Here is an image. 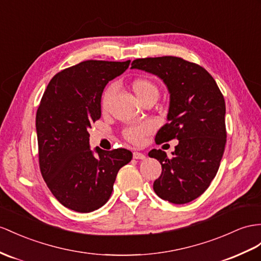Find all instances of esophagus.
<instances>
[{
	"instance_id": "1",
	"label": "esophagus",
	"mask_w": 261,
	"mask_h": 261,
	"mask_svg": "<svg viewBox=\"0 0 261 261\" xmlns=\"http://www.w3.org/2000/svg\"><path fill=\"white\" fill-rule=\"evenodd\" d=\"M133 159L136 160H144L145 155L143 153H140V152H133Z\"/></svg>"
}]
</instances>
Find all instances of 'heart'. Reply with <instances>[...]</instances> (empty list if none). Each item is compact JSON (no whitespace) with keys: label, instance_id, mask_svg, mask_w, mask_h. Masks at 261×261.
<instances>
[{"label":"heart","instance_id":"heart-1","mask_svg":"<svg viewBox=\"0 0 261 261\" xmlns=\"http://www.w3.org/2000/svg\"><path fill=\"white\" fill-rule=\"evenodd\" d=\"M132 89L141 102L148 98H158L159 96L158 86L148 78L136 79L135 82L132 83ZM113 93H115V87L113 86H110L109 88H107V90L105 91L102 100H101V109L103 112L108 111L111 99L113 97ZM150 130H151L150 124H146V123L140 124V125H133L124 130L123 136L129 142L138 144L141 142L142 138Z\"/></svg>","mask_w":261,"mask_h":261}]
</instances>
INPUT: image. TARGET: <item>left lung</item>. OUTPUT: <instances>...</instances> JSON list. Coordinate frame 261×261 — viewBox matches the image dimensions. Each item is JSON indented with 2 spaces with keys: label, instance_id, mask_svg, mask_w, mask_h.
Returning <instances> with one entry per match:
<instances>
[{
  "label": "left lung",
  "instance_id": "8db88e82",
  "mask_svg": "<svg viewBox=\"0 0 261 261\" xmlns=\"http://www.w3.org/2000/svg\"><path fill=\"white\" fill-rule=\"evenodd\" d=\"M131 68L161 78L170 92L168 123L155 142L178 140L172 158L162 150L149 152L162 165L153 190L170 203H190L207 190L219 169L227 137L224 97L208 71L183 58H139Z\"/></svg>",
  "mask_w": 261,
  "mask_h": 261
}]
</instances>
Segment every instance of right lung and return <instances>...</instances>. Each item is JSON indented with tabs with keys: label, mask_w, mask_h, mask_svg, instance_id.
I'll return each instance as SVG.
<instances>
[{
	"label": "right lung",
	"mask_w": 261,
	"mask_h": 261,
	"mask_svg": "<svg viewBox=\"0 0 261 261\" xmlns=\"http://www.w3.org/2000/svg\"><path fill=\"white\" fill-rule=\"evenodd\" d=\"M126 62L86 61L51 78L36 113L39 168L59 203L79 213L103 206L111 195L119 170L132 159L131 151L90 149L91 123L101 117L106 85L120 76Z\"/></svg>",
	"instance_id": "add662e5"
}]
</instances>
